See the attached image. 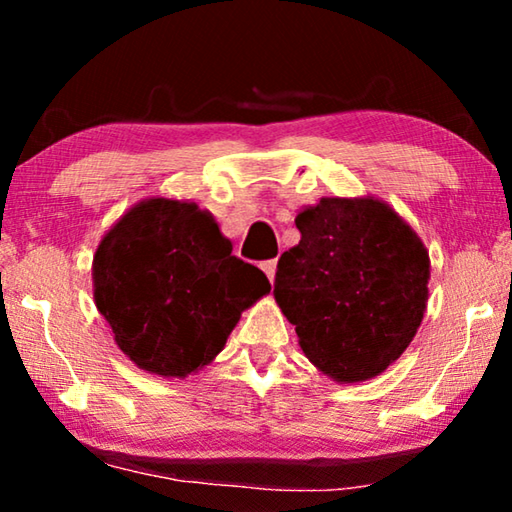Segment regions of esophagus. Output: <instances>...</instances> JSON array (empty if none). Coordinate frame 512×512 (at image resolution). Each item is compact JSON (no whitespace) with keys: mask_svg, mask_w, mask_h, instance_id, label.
Here are the masks:
<instances>
[{"mask_svg":"<svg viewBox=\"0 0 512 512\" xmlns=\"http://www.w3.org/2000/svg\"><path fill=\"white\" fill-rule=\"evenodd\" d=\"M262 271L266 273L268 280H275V271H277V262L275 259H268V262H262Z\"/></svg>","mask_w":512,"mask_h":512,"instance_id":"34e87169","label":"esophagus"}]
</instances>
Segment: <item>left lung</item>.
Returning a JSON list of instances; mask_svg holds the SVG:
<instances>
[{
  "mask_svg": "<svg viewBox=\"0 0 512 512\" xmlns=\"http://www.w3.org/2000/svg\"><path fill=\"white\" fill-rule=\"evenodd\" d=\"M300 244L277 262L273 296L305 357L339 384L384 372L427 311L431 262L409 223L375 196H325L296 216Z\"/></svg>",
  "mask_w": 512,
  "mask_h": 512,
  "instance_id": "1",
  "label": "left lung"
}]
</instances>
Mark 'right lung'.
<instances>
[{"instance_id":"right-lung-1","label":"right lung","mask_w":512,"mask_h":512,"mask_svg":"<svg viewBox=\"0 0 512 512\" xmlns=\"http://www.w3.org/2000/svg\"><path fill=\"white\" fill-rule=\"evenodd\" d=\"M94 305L137 368L185 379L216 359L241 314L271 291L232 255L214 216L149 196L119 216L92 259Z\"/></svg>"}]
</instances>
